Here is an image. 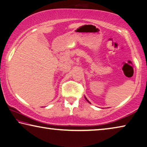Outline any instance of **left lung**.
I'll use <instances>...</instances> for the list:
<instances>
[{"label": "left lung", "mask_w": 147, "mask_h": 147, "mask_svg": "<svg viewBox=\"0 0 147 147\" xmlns=\"http://www.w3.org/2000/svg\"><path fill=\"white\" fill-rule=\"evenodd\" d=\"M84 97H85V96H84ZM85 99H86V101H87L88 102V103H90V102L89 101H88V100L87 99V98H86V97H85Z\"/></svg>", "instance_id": "1"}]
</instances>
